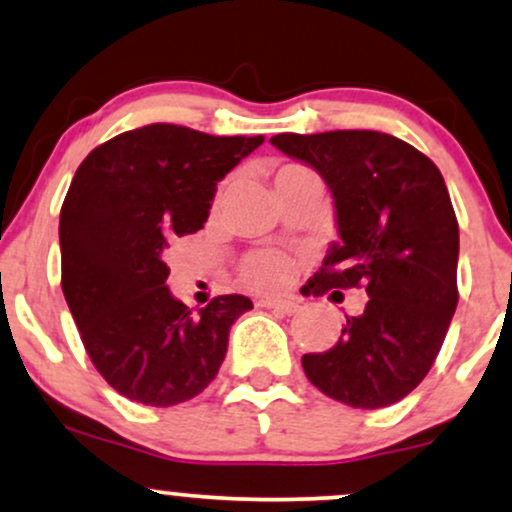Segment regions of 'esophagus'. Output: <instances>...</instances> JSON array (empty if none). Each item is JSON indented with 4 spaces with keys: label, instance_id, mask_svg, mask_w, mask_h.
Wrapping results in <instances>:
<instances>
[{
    "label": "esophagus",
    "instance_id": "esophagus-1",
    "mask_svg": "<svg viewBox=\"0 0 512 512\" xmlns=\"http://www.w3.org/2000/svg\"><path fill=\"white\" fill-rule=\"evenodd\" d=\"M257 305L264 310H274V313H281V315H293L298 310L296 301H284V298H260Z\"/></svg>",
    "mask_w": 512,
    "mask_h": 512
}]
</instances>
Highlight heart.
<instances>
[{
    "instance_id": "b5f03b06",
    "label": "heart",
    "mask_w": 512,
    "mask_h": 512,
    "mask_svg": "<svg viewBox=\"0 0 512 512\" xmlns=\"http://www.w3.org/2000/svg\"><path fill=\"white\" fill-rule=\"evenodd\" d=\"M298 166H284L276 175L286 173V170H296ZM293 274V262L291 257H286L284 252H255L240 267V276H243L245 284H250L252 289L262 291H274L281 286L289 284Z\"/></svg>"
}]
</instances>
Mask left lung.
Returning <instances> with one entry per match:
<instances>
[{"instance_id": "obj_1", "label": "left lung", "mask_w": 512, "mask_h": 512, "mask_svg": "<svg viewBox=\"0 0 512 512\" xmlns=\"http://www.w3.org/2000/svg\"><path fill=\"white\" fill-rule=\"evenodd\" d=\"M286 156L308 163L330 187L342 243L308 281L317 296L363 289L361 315L342 337L305 354L317 390L354 409L399 402L426 378L457 308L460 228L431 158L373 129L276 134Z\"/></svg>"}]
</instances>
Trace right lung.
<instances>
[{
  "label": "right lung",
  "mask_w": 512,
  "mask_h": 512,
  "mask_svg": "<svg viewBox=\"0 0 512 512\" xmlns=\"http://www.w3.org/2000/svg\"><path fill=\"white\" fill-rule=\"evenodd\" d=\"M262 142L156 122L96 146L76 168L60 211L62 291L93 366L132 402L197 397L252 308L231 293L192 313L166 286L163 252L204 226L216 182Z\"/></svg>",
  "instance_id": "add662e5"
}]
</instances>
